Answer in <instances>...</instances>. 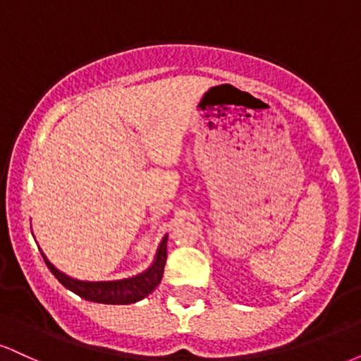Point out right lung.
Segmentation results:
<instances>
[{
  "label": "right lung",
  "mask_w": 361,
  "mask_h": 361,
  "mask_svg": "<svg viewBox=\"0 0 361 361\" xmlns=\"http://www.w3.org/2000/svg\"><path fill=\"white\" fill-rule=\"evenodd\" d=\"M166 243L168 235H164V239L159 244V250H157L156 261L152 263V267L149 270L140 273L137 276H132V279L117 281H81L69 279L68 275H64L57 268H54L44 255L42 258L52 275L66 288H69L76 295H80L81 299L98 302V304H134V302L142 300L144 297H147L161 283V279H163L164 273V264H166Z\"/></svg>",
  "instance_id": "add662e5"
}]
</instances>
